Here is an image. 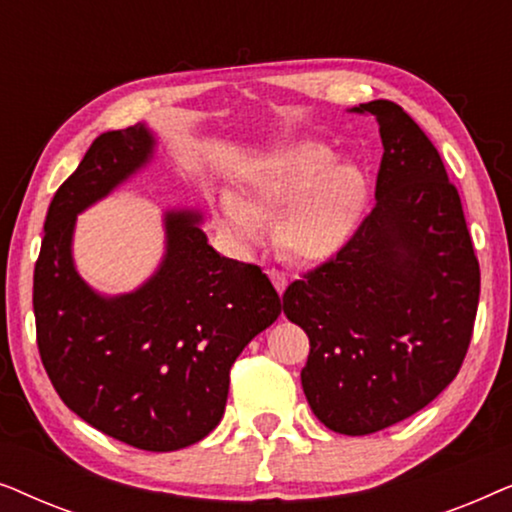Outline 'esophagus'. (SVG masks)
Wrapping results in <instances>:
<instances>
[{
  "label": "esophagus",
  "mask_w": 512,
  "mask_h": 512,
  "mask_svg": "<svg viewBox=\"0 0 512 512\" xmlns=\"http://www.w3.org/2000/svg\"><path fill=\"white\" fill-rule=\"evenodd\" d=\"M268 277L272 279V284H275V289H277L279 296H282V293L286 291V286H289V279H286L284 272H279V270H268Z\"/></svg>",
  "instance_id": "1"
}]
</instances>
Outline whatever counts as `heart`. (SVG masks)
<instances>
[{"label":"heart","instance_id":"1","mask_svg":"<svg viewBox=\"0 0 512 512\" xmlns=\"http://www.w3.org/2000/svg\"><path fill=\"white\" fill-rule=\"evenodd\" d=\"M370 179L331 146L298 139L261 156L244 174L240 195L223 193L219 221L240 247H256L268 233L265 216L279 215L277 242L298 263L331 261L359 233Z\"/></svg>","mask_w":512,"mask_h":512}]
</instances>
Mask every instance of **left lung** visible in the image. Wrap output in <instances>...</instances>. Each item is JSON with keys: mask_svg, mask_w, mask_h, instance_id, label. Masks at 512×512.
I'll return each mask as SVG.
<instances>
[{"mask_svg": "<svg viewBox=\"0 0 512 512\" xmlns=\"http://www.w3.org/2000/svg\"><path fill=\"white\" fill-rule=\"evenodd\" d=\"M382 137L375 207L354 240L284 293L310 338L307 403L335 433L368 436L429 405L457 377L480 298L457 188L396 102L349 109Z\"/></svg>", "mask_w": 512, "mask_h": 512, "instance_id": "8db88e82", "label": "left lung"}]
</instances>
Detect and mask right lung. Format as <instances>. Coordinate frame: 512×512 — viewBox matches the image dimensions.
I'll return each mask as SVG.
<instances>
[{
    "instance_id": "obj_1",
    "label": "right lung",
    "mask_w": 512,
    "mask_h": 512,
    "mask_svg": "<svg viewBox=\"0 0 512 512\" xmlns=\"http://www.w3.org/2000/svg\"><path fill=\"white\" fill-rule=\"evenodd\" d=\"M146 123L90 144L48 207L34 268L41 361L69 410L137 450L174 452L221 422L230 366L282 303L258 265L221 256L200 209L163 212L165 254L135 291L107 296L74 263L76 216L153 160Z\"/></svg>"
}]
</instances>
